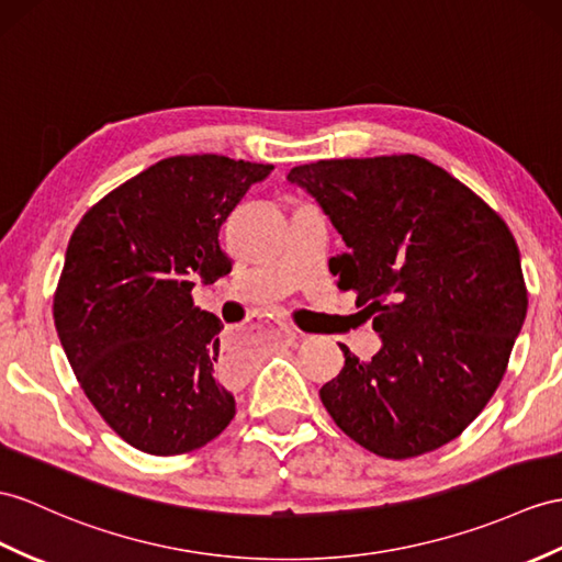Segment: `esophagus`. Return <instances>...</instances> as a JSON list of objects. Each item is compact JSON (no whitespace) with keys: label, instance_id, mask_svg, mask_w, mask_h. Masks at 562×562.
Wrapping results in <instances>:
<instances>
[{"label":"esophagus","instance_id":"esophagus-1","mask_svg":"<svg viewBox=\"0 0 562 562\" xmlns=\"http://www.w3.org/2000/svg\"><path fill=\"white\" fill-rule=\"evenodd\" d=\"M279 336H281L283 344H295V340H297V331H295L293 326H289V324H281L279 326Z\"/></svg>","mask_w":562,"mask_h":562}]
</instances>
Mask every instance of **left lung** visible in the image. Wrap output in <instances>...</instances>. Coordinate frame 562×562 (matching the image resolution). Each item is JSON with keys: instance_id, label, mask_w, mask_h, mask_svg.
Masks as SVG:
<instances>
[{"instance_id": "left-lung-1", "label": "left lung", "mask_w": 562, "mask_h": 562, "mask_svg": "<svg viewBox=\"0 0 562 562\" xmlns=\"http://www.w3.org/2000/svg\"><path fill=\"white\" fill-rule=\"evenodd\" d=\"M289 181L338 228L348 250L328 271L384 340L369 362L340 346L346 364L319 391L326 413L389 460L458 439L496 393L527 314L508 224L417 155L319 159Z\"/></svg>"}]
</instances>
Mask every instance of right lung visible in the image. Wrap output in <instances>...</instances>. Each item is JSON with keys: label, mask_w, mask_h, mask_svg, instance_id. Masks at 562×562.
<instances>
[{"label": "right lung", "mask_w": 562, "mask_h": 562, "mask_svg": "<svg viewBox=\"0 0 562 562\" xmlns=\"http://www.w3.org/2000/svg\"><path fill=\"white\" fill-rule=\"evenodd\" d=\"M271 169L161 159L92 204L68 240L54 326L92 407L143 453H190L236 415L240 369L218 348L224 324L190 293L231 271L218 231Z\"/></svg>", "instance_id": "right-lung-1"}]
</instances>
